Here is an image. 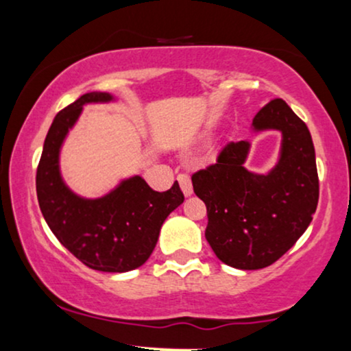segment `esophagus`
Returning <instances> with one entry per match:
<instances>
[{
  "mask_svg": "<svg viewBox=\"0 0 351 351\" xmlns=\"http://www.w3.org/2000/svg\"><path fill=\"white\" fill-rule=\"evenodd\" d=\"M176 180H178L181 189H183L184 196H189L193 193V184H191V178L186 175V173H180L178 176H176Z\"/></svg>",
  "mask_w": 351,
  "mask_h": 351,
  "instance_id": "34e87169",
  "label": "esophagus"
}]
</instances>
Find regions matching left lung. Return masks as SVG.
Here are the masks:
<instances>
[{
    "mask_svg": "<svg viewBox=\"0 0 351 351\" xmlns=\"http://www.w3.org/2000/svg\"><path fill=\"white\" fill-rule=\"evenodd\" d=\"M256 132L279 130L280 158L267 175L244 168L249 142L228 143L216 163L191 176L208 211L206 241L217 259L244 271L280 259L312 221L318 175L312 136L282 99H274L252 120Z\"/></svg>",
    "mask_w": 351,
    "mask_h": 351,
    "instance_id": "left-lung-1",
    "label": "left lung"
}]
</instances>
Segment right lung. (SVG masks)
Instances as JSON below:
<instances>
[{"mask_svg": "<svg viewBox=\"0 0 351 351\" xmlns=\"http://www.w3.org/2000/svg\"><path fill=\"white\" fill-rule=\"evenodd\" d=\"M112 99L106 92H90L56 115L44 140L36 191L47 226L80 263L94 271L127 272L147 263L163 221L184 196L176 181L158 193L142 176L122 181L97 199L80 198L66 186L59 171L60 145L86 104Z\"/></svg>", "mask_w": 351, "mask_h": 351, "instance_id": "add662e5", "label": "right lung"}]
</instances>
